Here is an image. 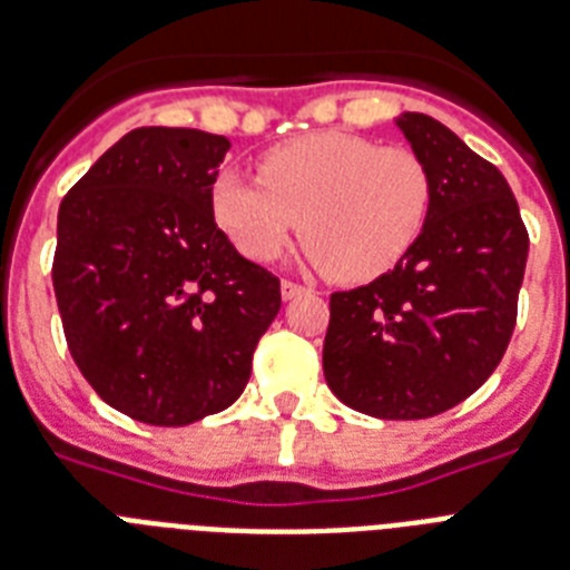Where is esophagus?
Returning <instances> with one entry per match:
<instances>
[{
	"instance_id": "1",
	"label": "esophagus",
	"mask_w": 570,
	"mask_h": 570,
	"mask_svg": "<svg viewBox=\"0 0 570 570\" xmlns=\"http://www.w3.org/2000/svg\"><path fill=\"white\" fill-rule=\"evenodd\" d=\"M299 294H312V288H308V285H299V282L294 279H282V296H285V299H294V296Z\"/></svg>"
}]
</instances>
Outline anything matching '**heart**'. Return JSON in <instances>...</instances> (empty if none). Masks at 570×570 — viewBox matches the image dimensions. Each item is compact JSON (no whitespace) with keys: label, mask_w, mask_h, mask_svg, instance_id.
I'll return each instance as SVG.
<instances>
[{"label":"heart","mask_w":570,"mask_h":570,"mask_svg":"<svg viewBox=\"0 0 570 570\" xmlns=\"http://www.w3.org/2000/svg\"><path fill=\"white\" fill-rule=\"evenodd\" d=\"M209 209L253 262L279 256L303 227L317 265L341 282H370L420 244L434 174L416 150L328 130L267 150L258 177L220 171Z\"/></svg>","instance_id":"b5f03b06"}]
</instances>
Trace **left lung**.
Wrapping results in <instances>:
<instances>
[{"mask_svg":"<svg viewBox=\"0 0 570 570\" xmlns=\"http://www.w3.org/2000/svg\"><path fill=\"white\" fill-rule=\"evenodd\" d=\"M434 174L420 244L393 271L328 299L323 375L379 420H428L481 387L510 346L530 235L510 183L422 112L399 119Z\"/></svg>","mask_w":570,"mask_h":570,"instance_id":"left-lung-1","label":"left lung"}]
</instances>
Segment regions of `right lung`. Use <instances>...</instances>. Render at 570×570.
<instances>
[{
	"instance_id": "obj_1",
	"label": "right lung",
	"mask_w": 570,
	"mask_h": 570,
	"mask_svg": "<svg viewBox=\"0 0 570 570\" xmlns=\"http://www.w3.org/2000/svg\"><path fill=\"white\" fill-rule=\"evenodd\" d=\"M227 150L218 134L136 127L60 204L51 282L66 346L130 420L177 428L229 407L279 314V276L212 218Z\"/></svg>"
}]
</instances>
